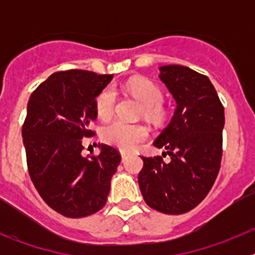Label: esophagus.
<instances>
[{
  "label": "esophagus",
  "instance_id": "esophagus-1",
  "mask_svg": "<svg viewBox=\"0 0 255 255\" xmlns=\"http://www.w3.org/2000/svg\"><path fill=\"white\" fill-rule=\"evenodd\" d=\"M120 153H121V158H123V162H124L126 158H128V155H129V153L125 152V150H121Z\"/></svg>",
  "mask_w": 255,
  "mask_h": 255
}]
</instances>
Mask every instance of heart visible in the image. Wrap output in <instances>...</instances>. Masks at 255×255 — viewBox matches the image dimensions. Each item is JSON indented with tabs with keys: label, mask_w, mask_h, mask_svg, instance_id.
Listing matches in <instances>:
<instances>
[{
	"label": "heart",
	"mask_w": 255,
	"mask_h": 255,
	"mask_svg": "<svg viewBox=\"0 0 255 255\" xmlns=\"http://www.w3.org/2000/svg\"><path fill=\"white\" fill-rule=\"evenodd\" d=\"M128 91L143 105V115L145 119L159 123L166 117L167 111L162 106L161 88L145 78H135L128 83ZM116 92L114 87H106L96 98L97 115L102 120H108L114 115L116 106ZM148 136V130L140 124H130L116 120L108 124L102 130V139L110 145L123 150L136 148Z\"/></svg>",
	"instance_id": "obj_1"
}]
</instances>
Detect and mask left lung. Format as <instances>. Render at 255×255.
<instances>
[{"mask_svg": "<svg viewBox=\"0 0 255 255\" xmlns=\"http://www.w3.org/2000/svg\"><path fill=\"white\" fill-rule=\"evenodd\" d=\"M158 78L176 108L153 145L167 150L163 154L171 161L141 157L138 182L150 208L181 215L197 207L216 181L222 158L224 106L211 80L189 67L164 65Z\"/></svg>", "mask_w": 255, "mask_h": 255, "instance_id": "1", "label": "left lung"}]
</instances>
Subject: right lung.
Returning a JSON list of instances; mask_svg holds the SVG:
<instances>
[{"instance_id": "obj_1", "label": "right lung", "mask_w": 255, "mask_h": 255, "mask_svg": "<svg viewBox=\"0 0 255 255\" xmlns=\"http://www.w3.org/2000/svg\"><path fill=\"white\" fill-rule=\"evenodd\" d=\"M114 75L85 70L60 71L31 93L22 126L30 179L43 200L70 218L93 215L105 207L121 155L98 144L100 154L83 157L82 139L94 134L96 98Z\"/></svg>"}]
</instances>
